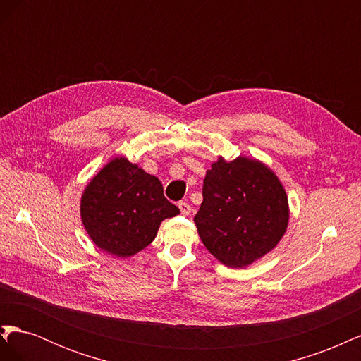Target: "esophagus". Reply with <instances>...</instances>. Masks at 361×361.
<instances>
[{"label": "esophagus", "instance_id": "1", "mask_svg": "<svg viewBox=\"0 0 361 361\" xmlns=\"http://www.w3.org/2000/svg\"><path fill=\"white\" fill-rule=\"evenodd\" d=\"M178 206H179V209H180V214H182V215H190V212H191V206H190V203H187V202H180Z\"/></svg>", "mask_w": 361, "mask_h": 361}]
</instances>
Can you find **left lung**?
Segmentation results:
<instances>
[{"mask_svg": "<svg viewBox=\"0 0 361 361\" xmlns=\"http://www.w3.org/2000/svg\"><path fill=\"white\" fill-rule=\"evenodd\" d=\"M194 216L202 243L227 267H247L285 235L289 211L280 180L264 164L239 157L212 164Z\"/></svg>", "mask_w": 361, "mask_h": 361, "instance_id": "obj_1", "label": "left lung"}]
</instances>
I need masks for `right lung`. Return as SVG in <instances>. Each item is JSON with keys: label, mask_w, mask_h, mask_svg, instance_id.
<instances>
[{"label": "right lung", "mask_w": 361, "mask_h": 361, "mask_svg": "<svg viewBox=\"0 0 361 361\" xmlns=\"http://www.w3.org/2000/svg\"><path fill=\"white\" fill-rule=\"evenodd\" d=\"M179 207L164 197L162 183L125 158L96 174L81 199L87 233L104 251L118 257L138 253L157 236L164 218Z\"/></svg>", "instance_id": "right-lung-1"}]
</instances>
